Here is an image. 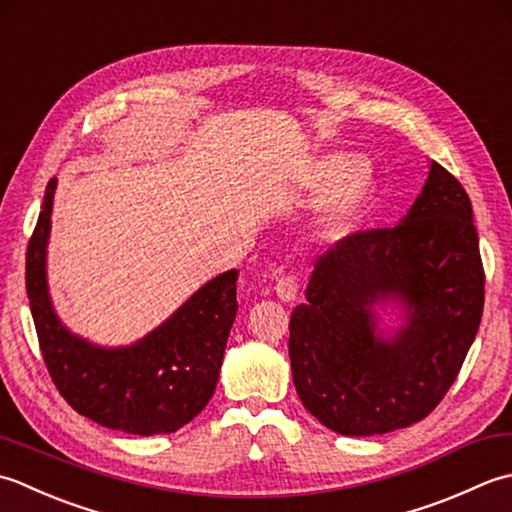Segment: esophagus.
Segmentation results:
<instances>
[{
    "mask_svg": "<svg viewBox=\"0 0 512 512\" xmlns=\"http://www.w3.org/2000/svg\"><path fill=\"white\" fill-rule=\"evenodd\" d=\"M276 294H278L280 300H285V302L296 300V296H298V276L296 274L280 276L278 283H276Z\"/></svg>",
    "mask_w": 512,
    "mask_h": 512,
    "instance_id": "esophagus-1",
    "label": "esophagus"
}]
</instances>
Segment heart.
<instances>
[{
  "instance_id": "heart-1",
  "label": "heart",
  "mask_w": 512,
  "mask_h": 512,
  "mask_svg": "<svg viewBox=\"0 0 512 512\" xmlns=\"http://www.w3.org/2000/svg\"><path fill=\"white\" fill-rule=\"evenodd\" d=\"M320 176L325 181H338V190L329 207V223L344 225L360 210L369 194V172L360 163L349 161L347 156H333L320 165Z\"/></svg>"
}]
</instances>
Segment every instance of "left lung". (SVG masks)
Returning <instances> with one entry per match:
<instances>
[{"instance_id":"left-lung-1","label":"left lung","mask_w":512,"mask_h":512,"mask_svg":"<svg viewBox=\"0 0 512 512\" xmlns=\"http://www.w3.org/2000/svg\"><path fill=\"white\" fill-rule=\"evenodd\" d=\"M484 280L471 198L433 161L402 223L360 229L316 260L307 305L289 322L291 375L305 409L356 437L424 420L475 340ZM382 297L410 309L391 343L374 338L370 307Z\"/></svg>"}]
</instances>
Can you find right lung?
I'll use <instances>...</instances> for the list:
<instances>
[{
	"label": "right lung",
	"mask_w": 512,
	"mask_h": 512,
	"mask_svg": "<svg viewBox=\"0 0 512 512\" xmlns=\"http://www.w3.org/2000/svg\"><path fill=\"white\" fill-rule=\"evenodd\" d=\"M46 185L26 249V294L37 340L57 391L77 413L132 435L179 431L216 391L238 302V271L210 280L150 336L125 349H97L64 329L46 287V243L52 194Z\"/></svg>",
	"instance_id": "1"
}]
</instances>
